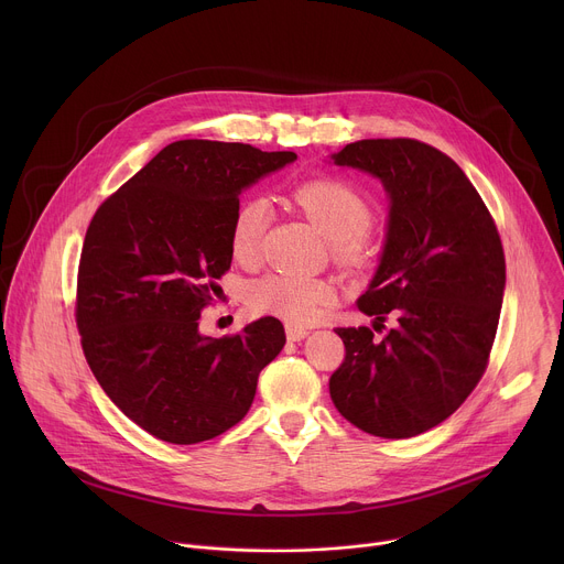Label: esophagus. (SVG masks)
Listing matches in <instances>:
<instances>
[{
	"label": "esophagus",
	"mask_w": 564,
	"mask_h": 564,
	"mask_svg": "<svg viewBox=\"0 0 564 564\" xmlns=\"http://www.w3.org/2000/svg\"><path fill=\"white\" fill-rule=\"evenodd\" d=\"M285 337H288V341H301L307 337V330L296 324H285Z\"/></svg>",
	"instance_id": "obj_1"
}]
</instances>
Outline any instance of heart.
Segmentation results:
<instances>
[{
  "mask_svg": "<svg viewBox=\"0 0 564 564\" xmlns=\"http://www.w3.org/2000/svg\"><path fill=\"white\" fill-rule=\"evenodd\" d=\"M290 196L294 205L330 238V250L341 265L359 268L368 261V229L375 212L370 200L357 187L326 176L296 185ZM268 218V203L263 198H248L238 205L229 234L234 259L243 263L259 259ZM333 283L292 274H268L254 281L246 292V301L257 314L279 316L294 321V324L312 321L321 307L333 303Z\"/></svg>",
  "mask_w": 564,
  "mask_h": 564,
  "instance_id": "heart-1",
  "label": "heart"
}]
</instances>
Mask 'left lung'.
<instances>
[{"mask_svg":"<svg viewBox=\"0 0 564 564\" xmlns=\"http://www.w3.org/2000/svg\"><path fill=\"white\" fill-rule=\"evenodd\" d=\"M335 165L377 176L390 196L379 270L357 307L383 339L337 328V411L364 433L406 440L442 424L489 366L507 265L491 212L453 158L413 138L346 144Z\"/></svg>","mask_w":564,"mask_h":564,"instance_id":"obj_1","label":"left lung"}]
</instances>
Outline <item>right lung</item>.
Segmentation results:
<instances>
[{
  "label": "right lung",
  "instance_id": "right-lung-1",
  "mask_svg": "<svg viewBox=\"0 0 564 564\" xmlns=\"http://www.w3.org/2000/svg\"><path fill=\"white\" fill-rule=\"evenodd\" d=\"M292 160L294 151L178 140L91 218L75 324L102 390L155 440L198 444L229 431L285 344L274 316L223 339L203 337L198 318L231 265L240 192Z\"/></svg>",
  "mask_w": 564,
  "mask_h": 564
}]
</instances>
